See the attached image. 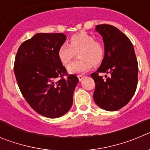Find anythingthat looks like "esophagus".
Segmentation results:
<instances>
[{
	"mask_svg": "<svg viewBox=\"0 0 150 150\" xmlns=\"http://www.w3.org/2000/svg\"><path fill=\"white\" fill-rule=\"evenodd\" d=\"M77 76H78V79H79V81H81L83 78H85V76H83V75H78Z\"/></svg>",
	"mask_w": 150,
	"mask_h": 150,
	"instance_id": "esophagus-1",
	"label": "esophagus"
}]
</instances>
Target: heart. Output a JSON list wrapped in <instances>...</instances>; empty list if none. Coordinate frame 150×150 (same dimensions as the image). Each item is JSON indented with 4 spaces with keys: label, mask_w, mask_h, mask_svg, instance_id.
<instances>
[{
    "label": "heart",
    "mask_w": 150,
    "mask_h": 150,
    "mask_svg": "<svg viewBox=\"0 0 150 150\" xmlns=\"http://www.w3.org/2000/svg\"><path fill=\"white\" fill-rule=\"evenodd\" d=\"M78 52L79 59L67 67L72 74H82L89 71L92 64L101 63L104 56V46L100 41L95 40L93 36L86 33L73 35L70 39V45L64 43L59 47L58 55L64 64H68Z\"/></svg>",
    "instance_id": "heart-1"
}]
</instances>
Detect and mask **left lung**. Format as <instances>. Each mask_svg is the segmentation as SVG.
<instances>
[{"instance_id":"8db88e82","label":"left lung","mask_w":150,"mask_h":150,"mask_svg":"<svg viewBox=\"0 0 150 150\" xmlns=\"http://www.w3.org/2000/svg\"><path fill=\"white\" fill-rule=\"evenodd\" d=\"M104 44V59L97 72L91 76L95 83L93 98L102 109L115 111L126 105L137 86L138 64L132 42L121 30L107 24L95 27ZM106 72V79L99 76Z\"/></svg>"}]
</instances>
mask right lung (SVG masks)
Instances as JSON below:
<instances>
[{"label": "right lung", "mask_w": 150, "mask_h": 150, "mask_svg": "<svg viewBox=\"0 0 150 150\" xmlns=\"http://www.w3.org/2000/svg\"><path fill=\"white\" fill-rule=\"evenodd\" d=\"M66 38L62 33H39L23 42L16 56L19 89L30 107L45 117H60L70 110L79 82L77 76L67 74L58 55Z\"/></svg>", "instance_id": "add662e5"}]
</instances>
